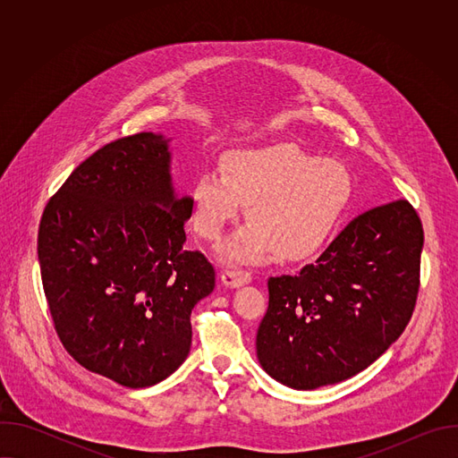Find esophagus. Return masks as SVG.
<instances>
[{"label": "esophagus", "instance_id": "esophagus-1", "mask_svg": "<svg viewBox=\"0 0 458 458\" xmlns=\"http://www.w3.org/2000/svg\"><path fill=\"white\" fill-rule=\"evenodd\" d=\"M221 281L225 286L239 288L242 284H248L251 281V274L246 270H225L221 276Z\"/></svg>", "mask_w": 458, "mask_h": 458}]
</instances>
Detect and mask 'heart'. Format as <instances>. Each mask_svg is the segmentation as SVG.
I'll use <instances>...</instances> for the list:
<instances>
[{
    "label": "heart",
    "instance_id": "1",
    "mask_svg": "<svg viewBox=\"0 0 458 458\" xmlns=\"http://www.w3.org/2000/svg\"><path fill=\"white\" fill-rule=\"evenodd\" d=\"M352 195L350 175L332 159H315L293 145L230 152L223 174L208 170L191 188L193 228L216 241L246 205L251 221L219 255L226 263L311 257L334 232Z\"/></svg>",
    "mask_w": 458,
    "mask_h": 458
}]
</instances>
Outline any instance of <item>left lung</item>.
Returning <instances> with one entry per match:
<instances>
[{
    "label": "left lung",
    "instance_id": "obj_1",
    "mask_svg": "<svg viewBox=\"0 0 458 458\" xmlns=\"http://www.w3.org/2000/svg\"><path fill=\"white\" fill-rule=\"evenodd\" d=\"M422 244L419 214L399 199L355 217L297 276L270 277L255 341L263 369L315 389L375 362L411 318Z\"/></svg>",
    "mask_w": 458,
    "mask_h": 458
}]
</instances>
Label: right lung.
<instances>
[{
  "label": "right lung",
  "instance_id": "right-lung-1",
  "mask_svg": "<svg viewBox=\"0 0 458 458\" xmlns=\"http://www.w3.org/2000/svg\"><path fill=\"white\" fill-rule=\"evenodd\" d=\"M191 198L175 195L168 140L141 132L85 159L52 195L38 232L54 328L83 368L126 387L172 375L190 315L216 270L184 248Z\"/></svg>",
  "mask_w": 458,
  "mask_h": 458
}]
</instances>
